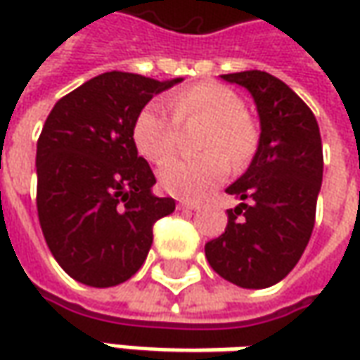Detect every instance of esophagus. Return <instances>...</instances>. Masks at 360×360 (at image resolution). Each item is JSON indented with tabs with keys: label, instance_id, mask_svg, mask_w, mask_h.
Returning a JSON list of instances; mask_svg holds the SVG:
<instances>
[{
	"label": "esophagus",
	"instance_id": "esophagus-1",
	"mask_svg": "<svg viewBox=\"0 0 360 360\" xmlns=\"http://www.w3.org/2000/svg\"><path fill=\"white\" fill-rule=\"evenodd\" d=\"M178 208H182V210H198L200 206L196 204V202H190V200H182L178 204Z\"/></svg>",
	"mask_w": 360,
	"mask_h": 360
}]
</instances>
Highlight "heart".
I'll use <instances>...</instances> for the list:
<instances>
[{"label": "heart", "instance_id": "b5f03b06", "mask_svg": "<svg viewBox=\"0 0 360 360\" xmlns=\"http://www.w3.org/2000/svg\"><path fill=\"white\" fill-rule=\"evenodd\" d=\"M168 104L174 117L160 102H150L140 110L134 122V142L142 156L162 162L173 151L178 121H206L201 147L211 152L198 159L166 160L158 170L160 186L168 194L196 200L229 176V160L240 166L252 156L258 140L256 126L244 112L240 96L214 82L174 91Z\"/></svg>", "mask_w": 360, "mask_h": 360}]
</instances>
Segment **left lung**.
Instances as JSON below:
<instances>
[{
  "label": "left lung",
  "mask_w": 360,
  "mask_h": 360,
  "mask_svg": "<svg viewBox=\"0 0 360 360\" xmlns=\"http://www.w3.org/2000/svg\"><path fill=\"white\" fill-rule=\"evenodd\" d=\"M250 91L260 118L248 170L226 188L242 200L226 230L204 246L210 266L242 288H266L297 266L314 229L323 142L311 108L260 70L220 76Z\"/></svg>",
  "instance_id": "8db88e82"
}]
</instances>
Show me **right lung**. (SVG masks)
Segmentation results:
<instances>
[{"label": "right lung", "mask_w": 360, "mask_h": 360, "mask_svg": "<svg viewBox=\"0 0 360 360\" xmlns=\"http://www.w3.org/2000/svg\"><path fill=\"white\" fill-rule=\"evenodd\" d=\"M180 82L105 72L49 112L35 154L37 216L51 255L77 283H126L144 264L154 222L174 212L172 198L152 192L156 178L138 156L134 122Z\"/></svg>", "instance_id": "add662e5"}]
</instances>
